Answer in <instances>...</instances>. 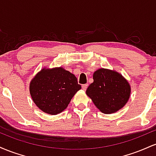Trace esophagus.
<instances>
[{"label": "esophagus", "instance_id": "34e87169", "mask_svg": "<svg viewBox=\"0 0 156 156\" xmlns=\"http://www.w3.org/2000/svg\"><path fill=\"white\" fill-rule=\"evenodd\" d=\"M87 87H88V84H83V85H82V89H83L84 91L87 89Z\"/></svg>", "mask_w": 156, "mask_h": 156}]
</instances>
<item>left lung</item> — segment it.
I'll return each instance as SVG.
<instances>
[{
    "mask_svg": "<svg viewBox=\"0 0 156 156\" xmlns=\"http://www.w3.org/2000/svg\"><path fill=\"white\" fill-rule=\"evenodd\" d=\"M93 80L86 93L101 112L105 114L117 112L129 100L130 83L117 71L101 68L94 73Z\"/></svg>",
    "mask_w": 156,
    "mask_h": 156,
    "instance_id": "8db88e82",
    "label": "left lung"
}]
</instances>
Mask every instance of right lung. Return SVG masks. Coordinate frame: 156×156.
Masks as SVG:
<instances>
[{"instance_id":"right-lung-1","label":"right lung","mask_w":156,"mask_h":156,"mask_svg":"<svg viewBox=\"0 0 156 156\" xmlns=\"http://www.w3.org/2000/svg\"><path fill=\"white\" fill-rule=\"evenodd\" d=\"M81 86L76 77L63 67H44L32 78L29 91L34 103L46 114L62 112Z\"/></svg>"}]
</instances>
